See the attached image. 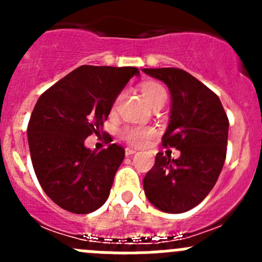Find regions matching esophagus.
Listing matches in <instances>:
<instances>
[{
	"instance_id": "34e87169",
	"label": "esophagus",
	"mask_w": 262,
	"mask_h": 262,
	"mask_svg": "<svg viewBox=\"0 0 262 262\" xmlns=\"http://www.w3.org/2000/svg\"><path fill=\"white\" fill-rule=\"evenodd\" d=\"M134 153H137L136 149H133V148H125V156L126 157H130V156H133Z\"/></svg>"
}]
</instances>
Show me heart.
Here are the masks:
<instances>
[{
    "mask_svg": "<svg viewBox=\"0 0 262 262\" xmlns=\"http://www.w3.org/2000/svg\"><path fill=\"white\" fill-rule=\"evenodd\" d=\"M142 92H143L144 99L149 105H156L160 101H166L167 99V92H166L165 87L162 84L157 83V82H146L142 84ZM123 95H119L116 99V104L120 101ZM156 134V130L150 126H125L121 132V136L125 139L128 143L133 144V146H143L148 142V139L152 138Z\"/></svg>",
    "mask_w": 262,
    "mask_h": 262,
    "instance_id": "1",
    "label": "heart"
}]
</instances>
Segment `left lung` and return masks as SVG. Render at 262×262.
I'll list each match as a JSON object with an SVG mask.
<instances>
[{"instance_id":"8db88e82","label":"left lung","mask_w":262,"mask_h":262,"mask_svg":"<svg viewBox=\"0 0 262 262\" xmlns=\"http://www.w3.org/2000/svg\"><path fill=\"white\" fill-rule=\"evenodd\" d=\"M170 90V121L165 147L181 152L178 160L157 153L143 180L150 204L166 213H184L205 199L219 178L227 153L229 121L219 97L179 68H143Z\"/></svg>"}]
</instances>
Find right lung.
Here are the masks:
<instances>
[{"instance_id":"right-lung-1","label":"right lung","mask_w":262,"mask_h":262,"mask_svg":"<svg viewBox=\"0 0 262 262\" xmlns=\"http://www.w3.org/2000/svg\"><path fill=\"white\" fill-rule=\"evenodd\" d=\"M133 76L138 68L81 66L39 97L28 125L31 162L44 192L62 209L89 214L109 198L125 150L113 143L95 152L84 139L100 136Z\"/></svg>"}]
</instances>
